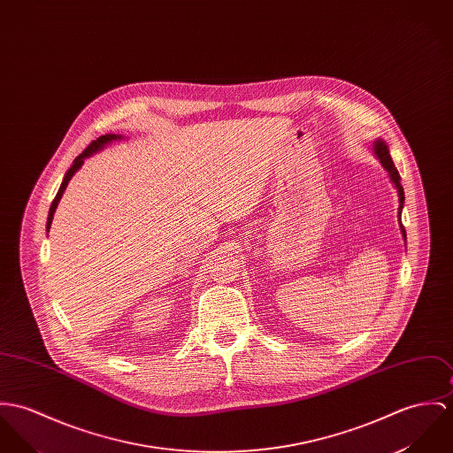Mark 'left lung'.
Wrapping results in <instances>:
<instances>
[{
    "instance_id": "left-lung-1",
    "label": "left lung",
    "mask_w": 453,
    "mask_h": 453,
    "mask_svg": "<svg viewBox=\"0 0 453 453\" xmlns=\"http://www.w3.org/2000/svg\"><path fill=\"white\" fill-rule=\"evenodd\" d=\"M373 154L377 156V159L380 161V165H384V169L389 173V178H391V181L395 183V187H396V190H398V197H400L398 219H400V228H402L403 239L407 241V234H405V228H403V225H402V209H403V203H405V194H403V187H402V183H400V180H402V178H400V173H398V169L395 167L393 161H391V156H389V149H388V145H386L380 138L373 142Z\"/></svg>"
}]
</instances>
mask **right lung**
<instances>
[{
    "mask_svg": "<svg viewBox=\"0 0 453 453\" xmlns=\"http://www.w3.org/2000/svg\"><path fill=\"white\" fill-rule=\"evenodd\" d=\"M119 138H123V136H121V134H102L100 138L93 140V142H91V143L82 150L81 154L74 159V163H73V165L69 167V171L65 173V176H64V180H62V185H60V188H58L57 196H55V199H53V203H51V206H50L48 219H46V232H50V226H51V219H53L55 209L58 206L60 199H62V194H64V192H65V188H67V183L71 181V178L74 176V173L81 167L82 163H84V159H86V157H89V156H93L95 152L102 150L105 145H109V143H111V142H114V140H119Z\"/></svg>",
    "mask_w": 453,
    "mask_h": 453,
    "instance_id": "obj_1",
    "label": "right lung"
}]
</instances>
